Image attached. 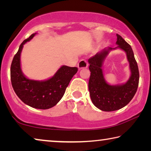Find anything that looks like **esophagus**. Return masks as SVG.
Listing matches in <instances>:
<instances>
[{"label": "esophagus", "instance_id": "1", "mask_svg": "<svg viewBox=\"0 0 151 151\" xmlns=\"http://www.w3.org/2000/svg\"><path fill=\"white\" fill-rule=\"evenodd\" d=\"M88 66V63H86L85 60H81L78 64V68L79 70L83 69V68H86Z\"/></svg>", "mask_w": 151, "mask_h": 151}]
</instances>
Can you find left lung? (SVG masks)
<instances>
[{"instance_id": "1", "label": "left lung", "mask_w": 151, "mask_h": 151, "mask_svg": "<svg viewBox=\"0 0 151 151\" xmlns=\"http://www.w3.org/2000/svg\"><path fill=\"white\" fill-rule=\"evenodd\" d=\"M115 48L108 47L88 60L91 76L88 90L94 105L101 111H114L121 109L129 103L137 91L139 81V72L137 63L131 45L119 35L116 34ZM120 48L127 55L131 70V76L126 83L121 85L111 86L107 83L103 75L102 65L110 51Z\"/></svg>"}]
</instances>
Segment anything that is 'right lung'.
Returning a JSON list of instances; mask_svg holds the SVG:
<instances>
[{
    "label": "right lung",
    "instance_id": "add662e5",
    "mask_svg": "<svg viewBox=\"0 0 151 151\" xmlns=\"http://www.w3.org/2000/svg\"><path fill=\"white\" fill-rule=\"evenodd\" d=\"M37 33L31 35L20 45L11 66L12 88L19 98L27 105L38 109H48L55 106L62 99L73 76L77 73L76 67L63 65L54 76L44 81H36L25 76L20 65V54L23 45Z\"/></svg>",
    "mask_w": 151,
    "mask_h": 151
}]
</instances>
